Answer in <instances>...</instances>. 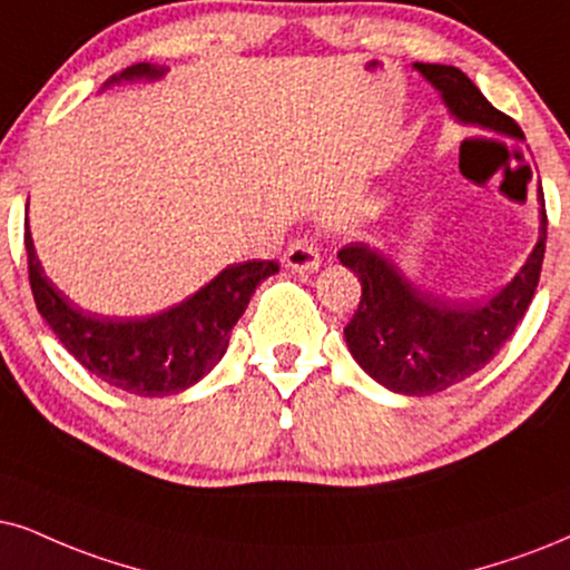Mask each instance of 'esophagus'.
Instances as JSON below:
<instances>
[{"label": "esophagus", "mask_w": 570, "mask_h": 570, "mask_svg": "<svg viewBox=\"0 0 570 570\" xmlns=\"http://www.w3.org/2000/svg\"><path fill=\"white\" fill-rule=\"evenodd\" d=\"M286 268L297 271V273H313L321 268V249L315 244L313 236H299L297 242L289 244L284 255Z\"/></svg>", "instance_id": "esophagus-1"}]
</instances>
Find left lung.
<instances>
[{"label":"left lung","mask_w":570,"mask_h":570,"mask_svg":"<svg viewBox=\"0 0 570 570\" xmlns=\"http://www.w3.org/2000/svg\"><path fill=\"white\" fill-rule=\"evenodd\" d=\"M413 68L442 94L446 110L460 124L523 139L521 126L492 107L463 70L434 62H415ZM539 205V239L523 268L492 299L473 305L421 292L379 247L355 242L338 252V261L363 286L355 315L344 326V338L360 368L381 386L407 397L444 392L484 368L513 336L537 292L547 242L542 186Z\"/></svg>","instance_id":"1"}]
</instances>
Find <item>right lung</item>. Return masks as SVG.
<instances>
[{
	"instance_id": "obj_1",
	"label": "right lung",
	"mask_w": 570,
	"mask_h": 570,
	"mask_svg": "<svg viewBox=\"0 0 570 570\" xmlns=\"http://www.w3.org/2000/svg\"><path fill=\"white\" fill-rule=\"evenodd\" d=\"M165 68L136 62L105 83L155 81ZM28 281L41 318L62 347L105 384L139 397H168L197 384L226 355L228 336L252 294L278 273L276 261H249L223 268L197 294L149 318H102L70 302L45 276L26 218Z\"/></svg>"
}]
</instances>
